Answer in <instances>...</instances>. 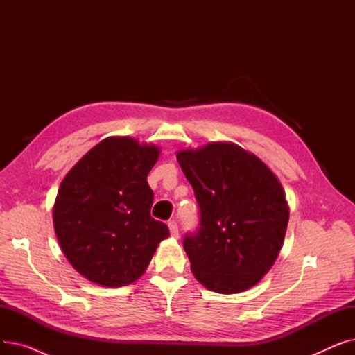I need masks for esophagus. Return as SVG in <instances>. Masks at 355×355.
<instances>
[{"label":"esophagus","mask_w":355,"mask_h":355,"mask_svg":"<svg viewBox=\"0 0 355 355\" xmlns=\"http://www.w3.org/2000/svg\"><path fill=\"white\" fill-rule=\"evenodd\" d=\"M168 229H170V233H171L173 237H175V239L178 237V225L174 220L168 223Z\"/></svg>","instance_id":"34e87169"}]
</instances>
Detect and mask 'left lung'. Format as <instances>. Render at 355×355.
<instances>
[{
	"label": "left lung",
	"instance_id": "left-lung-1",
	"mask_svg": "<svg viewBox=\"0 0 355 355\" xmlns=\"http://www.w3.org/2000/svg\"><path fill=\"white\" fill-rule=\"evenodd\" d=\"M177 159L200 207L197 232L185 234L197 281L217 293L254 286L282 249L289 209L277 177L232 142L181 149Z\"/></svg>",
	"mask_w": 355,
	"mask_h": 355
}]
</instances>
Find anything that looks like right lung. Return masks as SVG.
<instances>
[{"mask_svg": "<svg viewBox=\"0 0 355 355\" xmlns=\"http://www.w3.org/2000/svg\"><path fill=\"white\" fill-rule=\"evenodd\" d=\"M159 157L155 145L109 137L63 178L53 207L60 248L82 276L107 288L135 282L164 239L166 225L151 217L146 177Z\"/></svg>", "mask_w": 355, "mask_h": 355, "instance_id": "1", "label": "right lung"}]
</instances>
